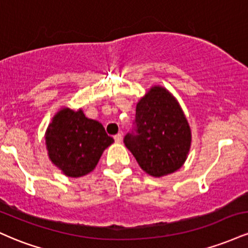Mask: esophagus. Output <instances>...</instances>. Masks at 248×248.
<instances>
[{
    "mask_svg": "<svg viewBox=\"0 0 248 248\" xmlns=\"http://www.w3.org/2000/svg\"><path fill=\"white\" fill-rule=\"evenodd\" d=\"M114 141L115 142H121L122 141V133H119L114 135Z\"/></svg>",
    "mask_w": 248,
    "mask_h": 248,
    "instance_id": "esophagus-1",
    "label": "esophagus"
}]
</instances>
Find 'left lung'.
I'll use <instances>...</instances> for the list:
<instances>
[{
  "label": "left lung",
  "instance_id": "left-lung-1",
  "mask_svg": "<svg viewBox=\"0 0 248 248\" xmlns=\"http://www.w3.org/2000/svg\"><path fill=\"white\" fill-rule=\"evenodd\" d=\"M124 142L142 170L162 177L184 164L191 146V130L171 93L154 86L136 105L134 128Z\"/></svg>",
  "mask_w": 248,
  "mask_h": 248
}]
</instances>
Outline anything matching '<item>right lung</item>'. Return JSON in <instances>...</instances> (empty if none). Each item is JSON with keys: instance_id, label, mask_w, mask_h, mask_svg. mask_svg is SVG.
Instances as JSON below:
<instances>
[{"instance_id": "add662e5", "label": "right lung", "mask_w": 248, "mask_h": 248, "mask_svg": "<svg viewBox=\"0 0 248 248\" xmlns=\"http://www.w3.org/2000/svg\"><path fill=\"white\" fill-rule=\"evenodd\" d=\"M114 142L100 122L81 109L62 108L53 116L45 134L51 162L69 177H81L94 169L102 153Z\"/></svg>"}]
</instances>
